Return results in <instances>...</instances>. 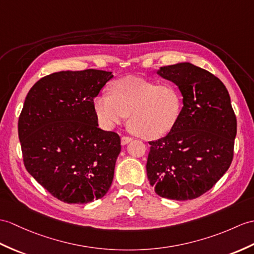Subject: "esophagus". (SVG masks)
<instances>
[{"mask_svg": "<svg viewBox=\"0 0 254 254\" xmlns=\"http://www.w3.org/2000/svg\"><path fill=\"white\" fill-rule=\"evenodd\" d=\"M133 138L132 137H129V136H122L121 137V144L122 145H127V144H128L129 141H131Z\"/></svg>", "mask_w": 254, "mask_h": 254, "instance_id": "obj_1", "label": "esophagus"}]
</instances>
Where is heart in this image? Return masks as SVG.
Segmentation results:
<instances>
[{"mask_svg":"<svg viewBox=\"0 0 254 254\" xmlns=\"http://www.w3.org/2000/svg\"><path fill=\"white\" fill-rule=\"evenodd\" d=\"M110 96L103 93L95 99V110L105 127H113L128 116V126L144 138H157L176 125L183 107L182 93L174 84L140 76L115 81Z\"/></svg>","mask_w":254,"mask_h":254,"instance_id":"obj_1","label":"heart"}]
</instances>
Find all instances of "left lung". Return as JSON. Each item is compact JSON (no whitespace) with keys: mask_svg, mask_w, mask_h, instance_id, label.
I'll return each instance as SVG.
<instances>
[{"mask_svg":"<svg viewBox=\"0 0 254 254\" xmlns=\"http://www.w3.org/2000/svg\"><path fill=\"white\" fill-rule=\"evenodd\" d=\"M157 73L179 86L183 108L166 136L149 141L147 176L160 197L191 200L211 190L231 166L237 120L227 88L207 70L180 63Z\"/></svg>","mask_w":254,"mask_h":254,"instance_id":"left-lung-1","label":"left lung"}]
</instances>
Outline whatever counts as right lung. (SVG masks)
Segmentation results:
<instances>
[{"label":"right lung","mask_w":254,"mask_h":254,"mask_svg":"<svg viewBox=\"0 0 254 254\" xmlns=\"http://www.w3.org/2000/svg\"><path fill=\"white\" fill-rule=\"evenodd\" d=\"M113 72L86 69L40 79L29 91L18 120L27 171L52 196L88 203L107 193L120 136L98 127L94 106Z\"/></svg>","instance_id":"right-lung-1"}]
</instances>
